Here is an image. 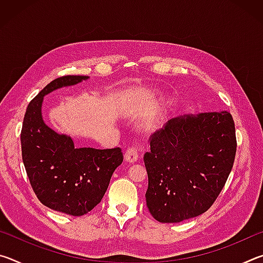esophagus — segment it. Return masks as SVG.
Masks as SVG:
<instances>
[{
  "label": "esophagus",
  "mask_w": 263,
  "mask_h": 263,
  "mask_svg": "<svg viewBox=\"0 0 263 263\" xmlns=\"http://www.w3.org/2000/svg\"><path fill=\"white\" fill-rule=\"evenodd\" d=\"M124 158H125V161L133 163L138 160V152L135 147H128L126 149L125 154H124Z\"/></svg>",
  "instance_id": "1"
}]
</instances>
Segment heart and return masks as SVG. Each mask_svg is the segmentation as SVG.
Masks as SVG:
<instances>
[{
	"label": "heart",
	"instance_id": "heart-1",
	"mask_svg": "<svg viewBox=\"0 0 263 263\" xmlns=\"http://www.w3.org/2000/svg\"><path fill=\"white\" fill-rule=\"evenodd\" d=\"M132 108H133V101H130V102H128V103H126L125 109L127 111H130ZM162 115H163V106L162 105H158L157 108H155L152 111V112L148 115V117L146 118L145 124H144L145 131L153 132V131L157 130V127L159 126L160 122H161Z\"/></svg>",
	"mask_w": 263,
	"mask_h": 263
}]
</instances>
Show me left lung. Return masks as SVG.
<instances>
[{
  "label": "left lung",
  "instance_id": "8db88e82",
  "mask_svg": "<svg viewBox=\"0 0 263 263\" xmlns=\"http://www.w3.org/2000/svg\"><path fill=\"white\" fill-rule=\"evenodd\" d=\"M237 140L229 111L179 116L151 139L144 162L146 204L160 222H180L205 212L224 188Z\"/></svg>",
  "mask_w": 263,
  "mask_h": 263
}]
</instances>
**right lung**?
Instances as JSON below:
<instances>
[{
  "mask_svg": "<svg viewBox=\"0 0 263 263\" xmlns=\"http://www.w3.org/2000/svg\"><path fill=\"white\" fill-rule=\"evenodd\" d=\"M88 79L67 75L48 83L29 103L21 133L22 157L34 194L45 206L70 216L86 215L102 201L115 169L123 162L119 147L77 148L72 137L44 122V97Z\"/></svg>",
  "mask_w": 263,
  "mask_h": 263,
  "instance_id": "obj_1",
  "label": "right lung"
}]
</instances>
